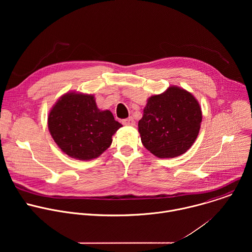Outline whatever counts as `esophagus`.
<instances>
[{
	"instance_id": "obj_1",
	"label": "esophagus",
	"mask_w": 252,
	"mask_h": 252,
	"mask_svg": "<svg viewBox=\"0 0 252 252\" xmlns=\"http://www.w3.org/2000/svg\"><path fill=\"white\" fill-rule=\"evenodd\" d=\"M122 123H123L124 126H134V125H135V122L133 121L132 118L125 119V120L122 121Z\"/></svg>"
}]
</instances>
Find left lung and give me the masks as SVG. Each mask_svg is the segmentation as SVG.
Segmentation results:
<instances>
[{
    "label": "left lung",
    "instance_id": "left-lung-1",
    "mask_svg": "<svg viewBox=\"0 0 252 252\" xmlns=\"http://www.w3.org/2000/svg\"><path fill=\"white\" fill-rule=\"evenodd\" d=\"M201 121V107L193 94L171 86L148 98L138 132L142 145L154 156L172 158L191 148Z\"/></svg>",
    "mask_w": 252,
    "mask_h": 252
}]
</instances>
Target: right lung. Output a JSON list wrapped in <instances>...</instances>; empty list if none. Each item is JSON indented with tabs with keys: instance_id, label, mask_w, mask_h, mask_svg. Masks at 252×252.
I'll return each mask as SVG.
<instances>
[{
	"instance_id": "obj_1",
	"label": "right lung",
	"mask_w": 252,
	"mask_h": 252,
	"mask_svg": "<svg viewBox=\"0 0 252 252\" xmlns=\"http://www.w3.org/2000/svg\"><path fill=\"white\" fill-rule=\"evenodd\" d=\"M122 126L111 111L98 109L94 94L76 92L63 94L48 116V127L58 147L79 160L98 158Z\"/></svg>"
}]
</instances>
